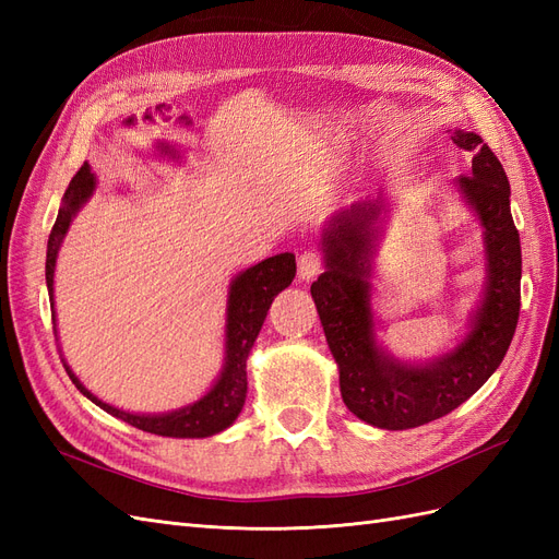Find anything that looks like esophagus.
Here are the masks:
<instances>
[{"label": "esophagus", "instance_id": "esophagus-1", "mask_svg": "<svg viewBox=\"0 0 559 559\" xmlns=\"http://www.w3.org/2000/svg\"><path fill=\"white\" fill-rule=\"evenodd\" d=\"M321 267H324V259H321L319 251H314V249L302 251L298 257V280L300 282L314 280L321 273Z\"/></svg>", "mask_w": 559, "mask_h": 559}]
</instances>
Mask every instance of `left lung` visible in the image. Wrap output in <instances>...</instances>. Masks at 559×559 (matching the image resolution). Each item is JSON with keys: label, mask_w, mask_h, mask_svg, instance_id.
<instances>
[{"label": "left lung", "mask_w": 559, "mask_h": 559, "mask_svg": "<svg viewBox=\"0 0 559 559\" xmlns=\"http://www.w3.org/2000/svg\"><path fill=\"white\" fill-rule=\"evenodd\" d=\"M452 142L473 151L471 175L454 183L480 218L487 257L485 296L454 349L429 364H405L376 341L368 277L386 212L382 193L331 216L321 235L326 270L310 292L341 370L343 401L359 419L389 431L427 425L476 394L503 361L520 317L522 257L509 177L480 134L454 130Z\"/></svg>", "instance_id": "1"}]
</instances>
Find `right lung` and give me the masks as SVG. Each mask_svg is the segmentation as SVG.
I'll return each instance as SVG.
<instances>
[{
    "mask_svg": "<svg viewBox=\"0 0 559 559\" xmlns=\"http://www.w3.org/2000/svg\"><path fill=\"white\" fill-rule=\"evenodd\" d=\"M160 151L163 154L175 156V148H170L167 144H160ZM93 191H95V175L91 173V165L83 163L81 170L74 175L70 186H67L62 207L58 210L53 230L48 235L46 286L50 296V310H53V275H56V261H58L62 238L67 228H70L72 218L83 205H86ZM294 277H296V257L286 251L247 267L245 273H240L230 282L228 312H226V357H224L222 376H218V380L205 396L198 399L191 405H186V408L163 413V415L126 413L93 396L72 373V368L62 361L67 376H70V380L76 384L79 392L83 396H88L95 405H99V408L146 433L170 436V438L214 436L218 431L228 429L233 421L238 419L247 399V357L263 326L270 306H273L275 296L282 289H286V286L294 282ZM53 319H56V312H53Z\"/></svg>",
    "mask_w": 559,
    "mask_h": 559,
    "instance_id": "1",
    "label": "right lung"
}]
</instances>
